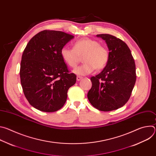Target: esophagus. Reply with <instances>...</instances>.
<instances>
[{
	"mask_svg": "<svg viewBox=\"0 0 156 156\" xmlns=\"http://www.w3.org/2000/svg\"><path fill=\"white\" fill-rule=\"evenodd\" d=\"M82 79H83V77H81V76H76V80L77 81H80Z\"/></svg>",
	"mask_w": 156,
	"mask_h": 156,
	"instance_id": "1",
	"label": "esophagus"
}]
</instances>
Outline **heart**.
I'll return each instance as SVG.
<instances>
[{
	"label": "heart",
	"mask_w": 156,
	"mask_h": 156,
	"mask_svg": "<svg viewBox=\"0 0 156 156\" xmlns=\"http://www.w3.org/2000/svg\"><path fill=\"white\" fill-rule=\"evenodd\" d=\"M63 60L70 67L75 68L83 58L84 63L75 69L73 72L78 75H86L95 69L101 70L106 66L109 53L108 49L100 43L89 37L76 41L73 49L64 46L60 51Z\"/></svg>",
	"instance_id": "b5f03b06"
}]
</instances>
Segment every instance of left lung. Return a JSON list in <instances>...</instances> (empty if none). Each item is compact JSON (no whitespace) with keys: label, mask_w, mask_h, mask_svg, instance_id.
<instances>
[{"label":"left lung","mask_w":156,"mask_h":156,"mask_svg":"<svg viewBox=\"0 0 156 156\" xmlns=\"http://www.w3.org/2000/svg\"><path fill=\"white\" fill-rule=\"evenodd\" d=\"M109 50L108 61L103 70L91 78L92 87L87 99L97 109L108 112L123 107L129 100L136 75L135 60L122 40L112 35L101 34Z\"/></svg>","instance_id":"left-lung-1"}]
</instances>
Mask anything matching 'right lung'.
Segmentation results:
<instances>
[{
  "mask_svg": "<svg viewBox=\"0 0 156 156\" xmlns=\"http://www.w3.org/2000/svg\"><path fill=\"white\" fill-rule=\"evenodd\" d=\"M73 36L59 31L44 30L33 36L25 48L20 64L24 94L36 109L53 112L60 109L76 76L69 73L60 51Z\"/></svg>",
  "mask_w": 156,
  "mask_h": 156,
  "instance_id": "obj_1",
  "label": "right lung"
}]
</instances>
